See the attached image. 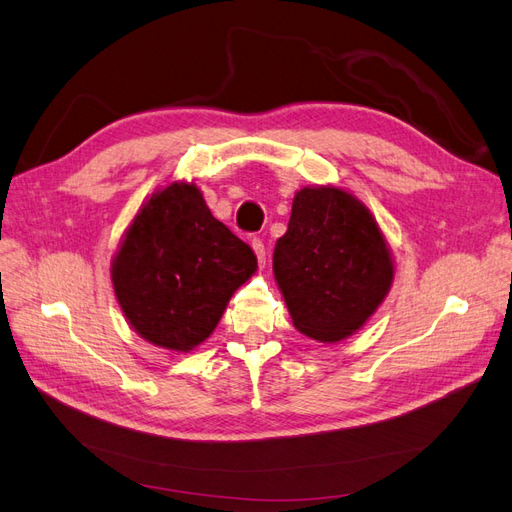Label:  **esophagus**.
<instances>
[{
  "instance_id": "1",
  "label": "esophagus",
  "mask_w": 512,
  "mask_h": 512,
  "mask_svg": "<svg viewBox=\"0 0 512 512\" xmlns=\"http://www.w3.org/2000/svg\"><path fill=\"white\" fill-rule=\"evenodd\" d=\"M252 247H254V252L258 256L260 265H265V262H267V247H265V243H262V239H254Z\"/></svg>"
}]
</instances>
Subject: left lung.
I'll use <instances>...</instances> for the list:
<instances>
[{
    "instance_id": "obj_1",
    "label": "left lung",
    "mask_w": 512,
    "mask_h": 512,
    "mask_svg": "<svg viewBox=\"0 0 512 512\" xmlns=\"http://www.w3.org/2000/svg\"><path fill=\"white\" fill-rule=\"evenodd\" d=\"M273 273L294 327L331 344L376 312L393 282V260L363 203L339 188H303L275 243Z\"/></svg>"
}]
</instances>
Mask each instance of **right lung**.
Here are the masks:
<instances>
[{
  "label": "right lung",
  "mask_w": 512,
  "mask_h": 512,
  "mask_svg": "<svg viewBox=\"0 0 512 512\" xmlns=\"http://www.w3.org/2000/svg\"><path fill=\"white\" fill-rule=\"evenodd\" d=\"M256 271V254L215 220L194 183L153 194L113 260L123 314L147 342L188 352L213 333L224 309Z\"/></svg>",
  "instance_id": "obj_1"
}]
</instances>
